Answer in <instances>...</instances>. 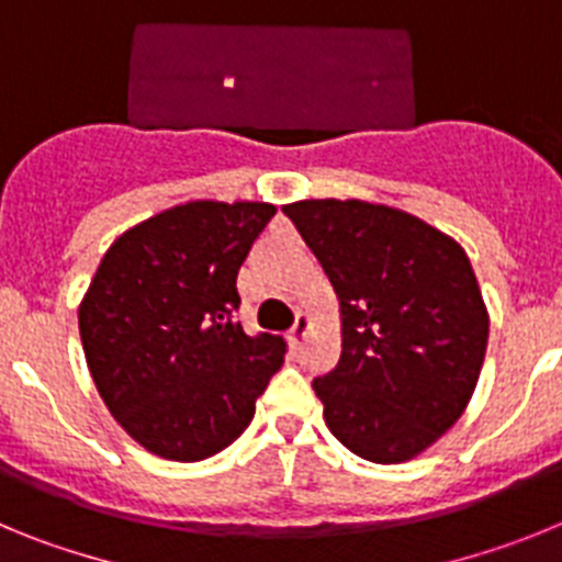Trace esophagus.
<instances>
[{"instance_id": "obj_1", "label": "esophagus", "mask_w": 562, "mask_h": 562, "mask_svg": "<svg viewBox=\"0 0 562 562\" xmlns=\"http://www.w3.org/2000/svg\"><path fill=\"white\" fill-rule=\"evenodd\" d=\"M306 331H310V317H306L304 312H297L295 324H292V329H290V342H292V346H297V342L304 340Z\"/></svg>"}]
</instances>
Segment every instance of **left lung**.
<instances>
[{
    "label": "left lung",
    "mask_w": 562,
    "mask_h": 562,
    "mask_svg": "<svg viewBox=\"0 0 562 562\" xmlns=\"http://www.w3.org/2000/svg\"><path fill=\"white\" fill-rule=\"evenodd\" d=\"M284 213L329 276L342 351L312 389L331 434L374 464L408 461L473 396L490 317L467 252L396 207L304 200Z\"/></svg>",
    "instance_id": "obj_1"
}]
</instances>
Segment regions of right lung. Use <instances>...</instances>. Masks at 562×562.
<instances>
[{
    "mask_svg": "<svg viewBox=\"0 0 562 562\" xmlns=\"http://www.w3.org/2000/svg\"><path fill=\"white\" fill-rule=\"evenodd\" d=\"M276 207L188 202L123 233L78 310L106 408L154 456L202 461L245 434L286 340L238 324V267Z\"/></svg>",
    "mask_w": 562,
    "mask_h": 562,
    "instance_id": "1",
    "label": "right lung"
}]
</instances>
